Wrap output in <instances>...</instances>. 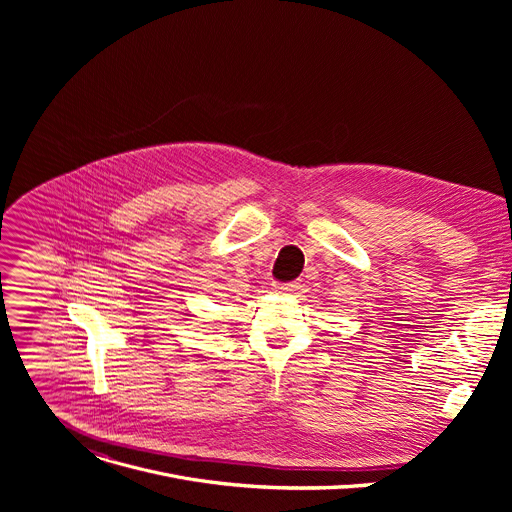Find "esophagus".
<instances>
[{"instance_id":"obj_1","label":"esophagus","mask_w":512,"mask_h":512,"mask_svg":"<svg viewBox=\"0 0 512 512\" xmlns=\"http://www.w3.org/2000/svg\"><path fill=\"white\" fill-rule=\"evenodd\" d=\"M298 287L300 285L294 283V281H289V283H273V289L277 291V294H294Z\"/></svg>"}]
</instances>
